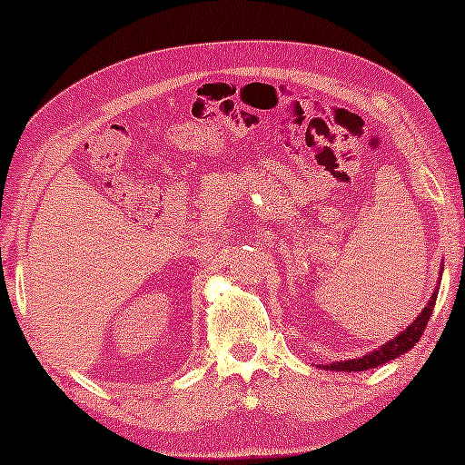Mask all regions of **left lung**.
<instances>
[{"mask_svg":"<svg viewBox=\"0 0 465 465\" xmlns=\"http://www.w3.org/2000/svg\"><path fill=\"white\" fill-rule=\"evenodd\" d=\"M440 274H443V267H440ZM436 294H439V288L434 290L432 297H430V302H428V306L419 312V317H416V320L411 322L405 331L398 332L393 340L384 341L380 349L362 355V358L340 360V362L326 364V369H331V371H367V369H378L380 364H387V362H391V360L405 355L407 351H411L416 344H419L420 335H423L425 326H428V322H430V315L434 312Z\"/></svg>","mask_w":465,"mask_h":465,"instance_id":"left-lung-1","label":"left lung"}]
</instances>
